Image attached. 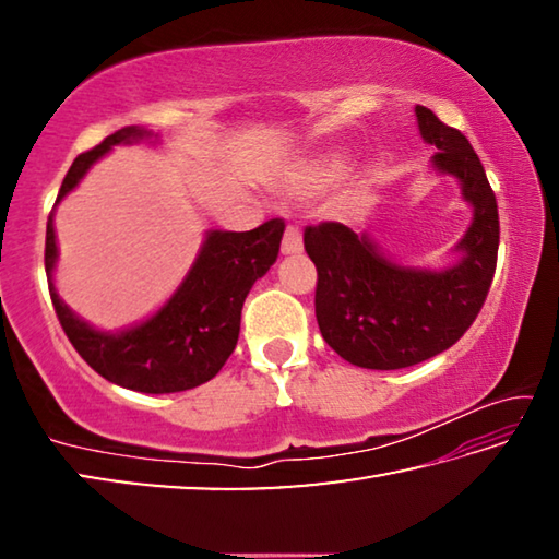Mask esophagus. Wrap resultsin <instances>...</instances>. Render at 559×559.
<instances>
[{
    "mask_svg": "<svg viewBox=\"0 0 559 559\" xmlns=\"http://www.w3.org/2000/svg\"><path fill=\"white\" fill-rule=\"evenodd\" d=\"M302 251V241L296 226H288L286 234H283V243H281V253L283 257H293V253Z\"/></svg>",
    "mask_w": 559,
    "mask_h": 559,
    "instance_id": "obj_1",
    "label": "esophagus"
}]
</instances>
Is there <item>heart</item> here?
Masks as SVG:
<instances>
[{"instance_id":"b5f03b06","label":"heart","mask_w":559,"mask_h":559,"mask_svg":"<svg viewBox=\"0 0 559 559\" xmlns=\"http://www.w3.org/2000/svg\"><path fill=\"white\" fill-rule=\"evenodd\" d=\"M347 173V157L345 155H323L310 163L293 169L286 179V192L293 197H310L318 192H325L333 187L340 177Z\"/></svg>"}]
</instances>
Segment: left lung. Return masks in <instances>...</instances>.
<instances>
[{
  "instance_id": "obj_1",
  "label": "left lung",
  "mask_w": 559,
  "mask_h": 559,
  "mask_svg": "<svg viewBox=\"0 0 559 559\" xmlns=\"http://www.w3.org/2000/svg\"><path fill=\"white\" fill-rule=\"evenodd\" d=\"M419 135L437 147L431 167L453 177L471 224L443 269L394 259L372 231L323 222L302 234L318 269L316 318L325 343L365 370H402L449 349L476 320L498 257V204L466 135L429 108H414Z\"/></svg>"
}]
</instances>
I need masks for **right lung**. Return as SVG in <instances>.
Segmentation results:
<instances>
[{"mask_svg": "<svg viewBox=\"0 0 559 559\" xmlns=\"http://www.w3.org/2000/svg\"><path fill=\"white\" fill-rule=\"evenodd\" d=\"M147 143L159 135L128 126L108 135L98 147L73 159L46 222V278L56 316L79 355L108 382L143 394H173L194 390L222 370L234 353L241 330V308L253 283L266 276L278 259L286 224L271 219L251 231L206 229L204 241L187 276L153 316L120 330H103L75 316L53 283L59 263L53 214L88 169L112 147Z\"/></svg>", "mask_w": 559, "mask_h": 559, "instance_id": "obj_1", "label": "right lung"}]
</instances>
